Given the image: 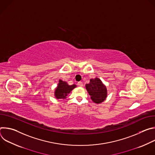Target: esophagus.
Wrapping results in <instances>:
<instances>
[{
    "label": "esophagus",
    "mask_w": 155,
    "mask_h": 155,
    "mask_svg": "<svg viewBox=\"0 0 155 155\" xmlns=\"http://www.w3.org/2000/svg\"><path fill=\"white\" fill-rule=\"evenodd\" d=\"M78 85L79 86H83V83L81 82V81H79V82H78Z\"/></svg>",
    "instance_id": "esophagus-1"
}]
</instances>
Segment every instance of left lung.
<instances>
[{
    "label": "left lung",
    "instance_id": "left-lung-1",
    "mask_svg": "<svg viewBox=\"0 0 155 155\" xmlns=\"http://www.w3.org/2000/svg\"><path fill=\"white\" fill-rule=\"evenodd\" d=\"M85 86L94 102L100 104L106 99L107 96V87L99 78L91 79L90 83L86 84Z\"/></svg>",
    "mask_w": 155,
    "mask_h": 155
}]
</instances>
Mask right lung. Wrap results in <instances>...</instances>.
<instances>
[{"mask_svg":"<svg viewBox=\"0 0 155 155\" xmlns=\"http://www.w3.org/2000/svg\"><path fill=\"white\" fill-rule=\"evenodd\" d=\"M76 86H77L75 84L69 85L67 82L59 80L58 86L54 91L55 97L58 99H65L68 94L76 87Z\"/></svg>","mask_w":155,"mask_h":155,"instance_id":"1","label":"right lung"}]
</instances>
